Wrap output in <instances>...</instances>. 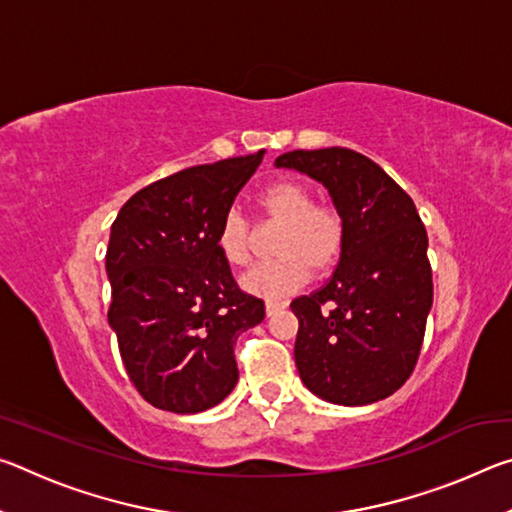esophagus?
<instances>
[{"mask_svg": "<svg viewBox=\"0 0 512 512\" xmlns=\"http://www.w3.org/2000/svg\"><path fill=\"white\" fill-rule=\"evenodd\" d=\"M284 307H287L284 302H266V316L271 318V316L277 314V311H282Z\"/></svg>", "mask_w": 512, "mask_h": 512, "instance_id": "obj_1", "label": "esophagus"}]
</instances>
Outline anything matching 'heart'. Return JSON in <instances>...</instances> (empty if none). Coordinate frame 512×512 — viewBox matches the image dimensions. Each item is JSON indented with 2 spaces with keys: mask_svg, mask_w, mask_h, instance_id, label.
I'll use <instances>...</instances> for the list:
<instances>
[{
  "mask_svg": "<svg viewBox=\"0 0 512 512\" xmlns=\"http://www.w3.org/2000/svg\"><path fill=\"white\" fill-rule=\"evenodd\" d=\"M314 192L296 178H280L257 194V210L264 223L280 225L273 262L259 264L241 275V289L255 298L282 300L309 280L311 268L325 273L345 246V219L332 205L314 203ZM255 228L244 214L230 210L216 232V248L230 266H246L253 259Z\"/></svg>",
  "mask_w": 512,
  "mask_h": 512,
  "instance_id": "obj_1",
  "label": "heart"
}]
</instances>
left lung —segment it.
I'll return each mask as SVG.
<instances>
[{
	"instance_id": "obj_1",
	"label": "left lung",
	"mask_w": 512,
	"mask_h": 512,
	"mask_svg": "<svg viewBox=\"0 0 512 512\" xmlns=\"http://www.w3.org/2000/svg\"><path fill=\"white\" fill-rule=\"evenodd\" d=\"M275 167L323 183L345 219L339 266L323 289L291 302L296 368L320 400H384L415 368L433 302L427 230L411 196L357 151H289Z\"/></svg>"
}]
</instances>
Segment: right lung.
Masks as SVG:
<instances>
[{
    "label": "right lung",
    "instance_id": "obj_1",
    "mask_svg": "<svg viewBox=\"0 0 512 512\" xmlns=\"http://www.w3.org/2000/svg\"><path fill=\"white\" fill-rule=\"evenodd\" d=\"M264 151L201 164L144 187L110 228L108 323L146 402L171 413L212 409L237 386L235 343L264 320L237 287L216 232Z\"/></svg>",
    "mask_w": 512,
    "mask_h": 512
}]
</instances>
